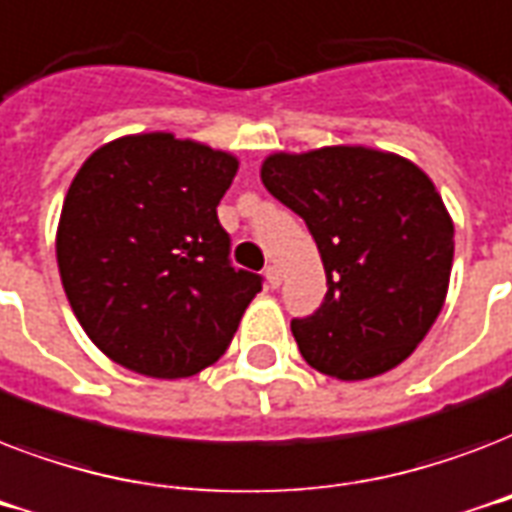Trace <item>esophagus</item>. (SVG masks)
I'll return each mask as SVG.
<instances>
[{
    "mask_svg": "<svg viewBox=\"0 0 512 512\" xmlns=\"http://www.w3.org/2000/svg\"><path fill=\"white\" fill-rule=\"evenodd\" d=\"M265 281H268V287L271 289L281 287V271L276 265H268V268H265Z\"/></svg>",
    "mask_w": 512,
    "mask_h": 512,
    "instance_id": "esophagus-1",
    "label": "esophagus"
}]
</instances>
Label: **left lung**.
Here are the masks:
<instances>
[{"label":"left lung","mask_w":512,"mask_h":512,"mask_svg":"<svg viewBox=\"0 0 512 512\" xmlns=\"http://www.w3.org/2000/svg\"><path fill=\"white\" fill-rule=\"evenodd\" d=\"M263 185L303 217L327 271L313 316L292 321L300 353L337 380L388 372L444 308L454 223L425 172L364 146L271 154Z\"/></svg>","instance_id":"left-lung-1"}]
</instances>
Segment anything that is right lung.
Listing matches in <instances>:
<instances>
[{"label": "right lung", "instance_id": "right-lung-1", "mask_svg": "<svg viewBox=\"0 0 512 512\" xmlns=\"http://www.w3.org/2000/svg\"><path fill=\"white\" fill-rule=\"evenodd\" d=\"M239 159L143 132L82 164L60 212L55 252L71 311L124 369L180 380L215 364L263 289L228 260L217 204Z\"/></svg>", "mask_w": 512, "mask_h": 512}]
</instances>
